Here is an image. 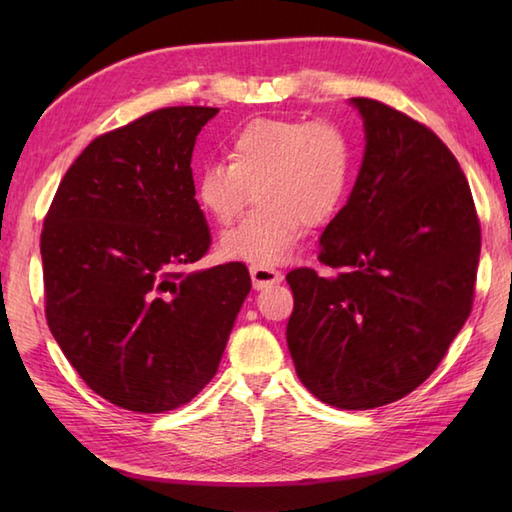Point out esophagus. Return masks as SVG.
Here are the masks:
<instances>
[{"label": "esophagus", "mask_w": 512, "mask_h": 512, "mask_svg": "<svg viewBox=\"0 0 512 512\" xmlns=\"http://www.w3.org/2000/svg\"><path fill=\"white\" fill-rule=\"evenodd\" d=\"M250 279H253L255 290H262L266 286L279 284V281L284 279V273L268 266H250Z\"/></svg>", "instance_id": "esophagus-1"}]
</instances>
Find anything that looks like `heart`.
Masks as SVG:
<instances>
[{
  "mask_svg": "<svg viewBox=\"0 0 512 512\" xmlns=\"http://www.w3.org/2000/svg\"><path fill=\"white\" fill-rule=\"evenodd\" d=\"M350 173L352 145L339 125L262 118L231 140L228 160L206 162L195 195L206 215L228 224L253 189L257 206L220 237V250L235 262L275 266L292 255L303 224L336 213Z\"/></svg>",
  "mask_w": 512,
  "mask_h": 512,
  "instance_id": "heart-1",
  "label": "heart"
}]
</instances>
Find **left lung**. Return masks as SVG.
<instances>
[{
  "mask_svg": "<svg viewBox=\"0 0 512 512\" xmlns=\"http://www.w3.org/2000/svg\"><path fill=\"white\" fill-rule=\"evenodd\" d=\"M350 103L363 165L319 242L336 275H286V341L310 394L374 409L420 387L469 319L482 233L469 182L429 127L372 99Z\"/></svg>",
  "mask_w": 512,
  "mask_h": 512,
  "instance_id": "obj_1",
  "label": "left lung"
}]
</instances>
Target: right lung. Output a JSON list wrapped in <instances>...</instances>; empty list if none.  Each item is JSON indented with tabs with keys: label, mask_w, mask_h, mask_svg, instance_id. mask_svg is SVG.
<instances>
[{
	"label": "right lung",
	"mask_w": 512,
	"mask_h": 512,
	"mask_svg": "<svg viewBox=\"0 0 512 512\" xmlns=\"http://www.w3.org/2000/svg\"><path fill=\"white\" fill-rule=\"evenodd\" d=\"M217 107H165L83 149L41 233L46 319L96 394L138 413L209 385L250 292L242 262L184 273L211 246L191 156Z\"/></svg>",
	"instance_id": "1"
}]
</instances>
